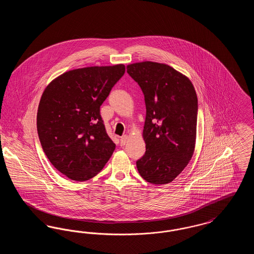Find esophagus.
<instances>
[{
  "instance_id": "34e87169",
  "label": "esophagus",
  "mask_w": 254,
  "mask_h": 254,
  "mask_svg": "<svg viewBox=\"0 0 254 254\" xmlns=\"http://www.w3.org/2000/svg\"><path fill=\"white\" fill-rule=\"evenodd\" d=\"M127 139H128V137H127V135H124L123 137H121V139H120V145H121L122 146L126 145L127 142Z\"/></svg>"
}]
</instances>
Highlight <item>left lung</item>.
Instances as JSON below:
<instances>
[{
    "label": "left lung",
    "instance_id": "1",
    "mask_svg": "<svg viewBox=\"0 0 254 254\" xmlns=\"http://www.w3.org/2000/svg\"><path fill=\"white\" fill-rule=\"evenodd\" d=\"M127 71L145 97L144 156L136 167L145 181L163 185L173 181L193 154L198 100L185 75L165 64L142 62Z\"/></svg>",
    "mask_w": 254,
    "mask_h": 254
}]
</instances>
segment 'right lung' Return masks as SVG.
<instances>
[{"label":"right lung","instance_id":"obj_1","mask_svg":"<svg viewBox=\"0 0 254 254\" xmlns=\"http://www.w3.org/2000/svg\"><path fill=\"white\" fill-rule=\"evenodd\" d=\"M125 71L124 64L78 68L45 89L37 113L38 136L49 162L69 179H91L111 157L115 144L100 107Z\"/></svg>","mask_w":254,"mask_h":254}]
</instances>
